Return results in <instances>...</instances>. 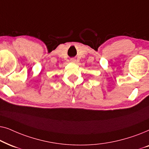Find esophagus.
Listing matches in <instances>:
<instances>
[{
  "label": "esophagus",
  "instance_id": "1",
  "mask_svg": "<svg viewBox=\"0 0 149 149\" xmlns=\"http://www.w3.org/2000/svg\"><path fill=\"white\" fill-rule=\"evenodd\" d=\"M71 62H75V60H74V59H71Z\"/></svg>",
  "mask_w": 149,
  "mask_h": 149
}]
</instances>
